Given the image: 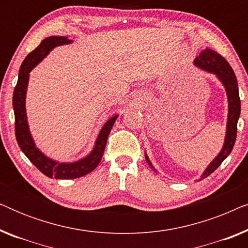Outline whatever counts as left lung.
Returning <instances> with one entry per match:
<instances>
[{"mask_svg": "<svg viewBox=\"0 0 248 248\" xmlns=\"http://www.w3.org/2000/svg\"><path fill=\"white\" fill-rule=\"evenodd\" d=\"M193 63L199 69L205 71L208 73L215 74L217 79L222 83L223 88H225L227 100H228V115H227L226 135L223 145L219 154L216 155V158L210 162L208 167L205 168V170L203 171V174L200 176L198 181H201V179L206 178L209 175H211L221 165V162L228 157L232 150L237 135V123H238L240 115V99L238 93V83H237L236 76L233 73L232 66L216 50L210 48L203 49ZM144 155L148 165L150 166L152 170L157 172V169L154 167V165H152V162L148 157L147 152H144Z\"/></svg>", "mask_w": 248, "mask_h": 248, "instance_id": "obj_1", "label": "left lung"}]
</instances>
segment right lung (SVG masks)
<instances>
[{"mask_svg": "<svg viewBox=\"0 0 248 248\" xmlns=\"http://www.w3.org/2000/svg\"><path fill=\"white\" fill-rule=\"evenodd\" d=\"M73 40L63 36L47 37L40 43L35 50L28 54L21 64L19 70V78L13 93V110H15L16 120V138L18 144L26 157L49 178L56 179H73L79 178L89 174L99 165L103 158L105 148H106L107 139L113 125L116 122L118 114H114L108 118L104 126L99 131V134L94 141L93 148L86 157L72 162H60L47 157L39 148L36 147L35 141L30 132L28 117L26 110V97L28 90L29 77L32 69L37 66L52 50L57 46L69 45Z\"/></svg>", "mask_w": 248, "mask_h": 248, "instance_id": "right-lung-1", "label": "right lung"}]
</instances>
